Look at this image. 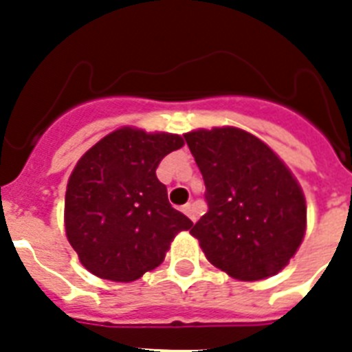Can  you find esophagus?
<instances>
[{
    "instance_id": "1",
    "label": "esophagus",
    "mask_w": 352,
    "mask_h": 352,
    "mask_svg": "<svg viewBox=\"0 0 352 352\" xmlns=\"http://www.w3.org/2000/svg\"><path fill=\"white\" fill-rule=\"evenodd\" d=\"M184 214H186L188 217L193 221V223L197 221V210H195V204H193V203L186 204V206H184Z\"/></svg>"
}]
</instances>
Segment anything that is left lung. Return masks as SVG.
Here are the masks:
<instances>
[{
    "mask_svg": "<svg viewBox=\"0 0 352 352\" xmlns=\"http://www.w3.org/2000/svg\"><path fill=\"white\" fill-rule=\"evenodd\" d=\"M203 173L208 212L193 225L204 256L232 278L278 274L303 241L301 188L267 144L237 127L184 135Z\"/></svg>",
    "mask_w": 352,
    "mask_h": 352,
    "instance_id": "1",
    "label": "left lung"
}]
</instances>
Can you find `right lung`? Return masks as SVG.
<instances>
[{
  "mask_svg": "<svg viewBox=\"0 0 352 352\" xmlns=\"http://www.w3.org/2000/svg\"><path fill=\"white\" fill-rule=\"evenodd\" d=\"M182 144L179 135L122 127L78 160L65 192V232L91 274L135 281L164 261L179 232L192 228L155 173Z\"/></svg>",
  "mask_w": 352,
  "mask_h": 352,
  "instance_id": "add662e5",
  "label": "right lung"
}]
</instances>
